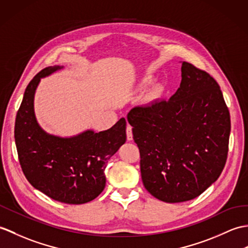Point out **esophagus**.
Returning <instances> with one entry per match:
<instances>
[{
    "label": "esophagus",
    "mask_w": 248,
    "mask_h": 248,
    "mask_svg": "<svg viewBox=\"0 0 248 248\" xmlns=\"http://www.w3.org/2000/svg\"><path fill=\"white\" fill-rule=\"evenodd\" d=\"M126 140L129 141L133 140V133H132V126L130 124L126 125Z\"/></svg>",
    "instance_id": "obj_1"
}]
</instances>
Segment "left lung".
<instances>
[{
    "mask_svg": "<svg viewBox=\"0 0 248 248\" xmlns=\"http://www.w3.org/2000/svg\"><path fill=\"white\" fill-rule=\"evenodd\" d=\"M181 63V85L169 100L128 114L143 186L166 203L203 193L222 173L228 153L230 116L220 86L208 73Z\"/></svg>",
    "mask_w": 248,
    "mask_h": 248,
    "instance_id": "1",
    "label": "left lung"
}]
</instances>
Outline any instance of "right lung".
<instances>
[{"label": "right lung", "mask_w": 248, "mask_h": 248, "mask_svg": "<svg viewBox=\"0 0 248 248\" xmlns=\"http://www.w3.org/2000/svg\"><path fill=\"white\" fill-rule=\"evenodd\" d=\"M44 68L25 90L15 124V140L23 173L39 191L66 204H84L106 187L108 160L125 142V119L112 128L96 132L88 129L73 136L46 132L34 114V95L42 78L63 70Z\"/></svg>", "instance_id": "right-lung-1"}]
</instances>
